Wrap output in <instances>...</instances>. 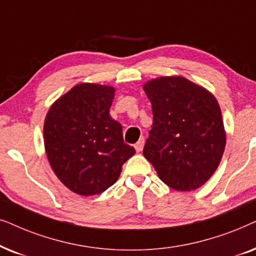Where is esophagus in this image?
<instances>
[{"label": "esophagus", "mask_w": 256, "mask_h": 256, "mask_svg": "<svg viewBox=\"0 0 256 256\" xmlns=\"http://www.w3.org/2000/svg\"><path fill=\"white\" fill-rule=\"evenodd\" d=\"M144 142H145L144 138H140V139H139L138 142H136V145H134L136 151H137V152H140L142 150V148H144Z\"/></svg>", "instance_id": "obj_1"}]
</instances>
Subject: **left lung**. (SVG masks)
I'll list each match as a JSON object with an SVG mask.
<instances>
[{"mask_svg":"<svg viewBox=\"0 0 256 256\" xmlns=\"http://www.w3.org/2000/svg\"><path fill=\"white\" fill-rule=\"evenodd\" d=\"M142 88L153 114L142 154L171 188H199L216 172L226 146L218 100L179 76L156 78Z\"/></svg>","mask_w":256,"mask_h":256,"instance_id":"1","label":"left lung"}]
</instances>
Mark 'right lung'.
Masks as SVG:
<instances>
[{
	"mask_svg": "<svg viewBox=\"0 0 256 256\" xmlns=\"http://www.w3.org/2000/svg\"><path fill=\"white\" fill-rule=\"evenodd\" d=\"M114 88L77 84L60 97L44 122V148L51 168L72 192L100 194L120 176L136 153L122 139V125L110 117Z\"/></svg>",
	"mask_w": 256,
	"mask_h": 256,
	"instance_id": "add662e5",
	"label": "right lung"
}]
</instances>
